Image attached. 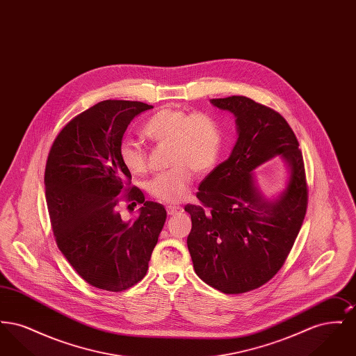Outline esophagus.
Listing matches in <instances>:
<instances>
[{
    "label": "esophagus",
    "instance_id": "esophagus-1",
    "mask_svg": "<svg viewBox=\"0 0 356 356\" xmlns=\"http://www.w3.org/2000/svg\"><path fill=\"white\" fill-rule=\"evenodd\" d=\"M181 209H183V208H181L180 205H167V213L170 215V216L179 213Z\"/></svg>",
    "mask_w": 356,
    "mask_h": 356
}]
</instances>
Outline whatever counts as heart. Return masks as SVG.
Here are the masks:
<instances>
[{
    "label": "heart",
    "mask_w": 356,
    "mask_h": 356,
    "mask_svg": "<svg viewBox=\"0 0 356 356\" xmlns=\"http://www.w3.org/2000/svg\"><path fill=\"white\" fill-rule=\"evenodd\" d=\"M143 135L157 144H170V170L154 176L148 192L163 203L184 200L193 181V172L205 175L220 159L222 134L216 119L207 112H186L177 108H163L147 120ZM122 165L132 175L148 170L147 153L131 138L120 143Z\"/></svg>",
    "instance_id": "b5f03b06"
}]
</instances>
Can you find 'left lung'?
Segmentation results:
<instances>
[{
    "instance_id": "obj_1",
    "label": "left lung",
    "mask_w": 356,
    "mask_h": 356,
    "mask_svg": "<svg viewBox=\"0 0 356 356\" xmlns=\"http://www.w3.org/2000/svg\"><path fill=\"white\" fill-rule=\"evenodd\" d=\"M211 102L235 115L238 137L200 183L202 204L184 207L192 220L186 244L204 283L237 295L261 287L283 267L305 220L308 186L299 141L280 113L245 96ZM276 154L288 163L290 181L271 204L255 189L252 170Z\"/></svg>"
}]
</instances>
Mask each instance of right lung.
<instances>
[{
	"label": "right lung",
	"mask_w": 356,
	"mask_h": 356,
	"mask_svg": "<svg viewBox=\"0 0 356 356\" xmlns=\"http://www.w3.org/2000/svg\"><path fill=\"white\" fill-rule=\"evenodd\" d=\"M151 108L99 102L67 122L47 160L45 196L57 247L88 284L109 292L134 287L145 276L167 219L161 204L145 202L131 186L119 156L129 122ZM121 200L143 204L135 221L120 219Z\"/></svg>",
	"instance_id": "obj_1"
}]
</instances>
